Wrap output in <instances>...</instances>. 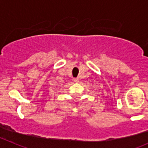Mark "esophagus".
<instances>
[{
  "instance_id": "obj_1",
  "label": "esophagus",
  "mask_w": 148,
  "mask_h": 148,
  "mask_svg": "<svg viewBox=\"0 0 148 148\" xmlns=\"http://www.w3.org/2000/svg\"><path fill=\"white\" fill-rule=\"evenodd\" d=\"M74 81L75 82H78L79 79L78 78H74Z\"/></svg>"
}]
</instances>
